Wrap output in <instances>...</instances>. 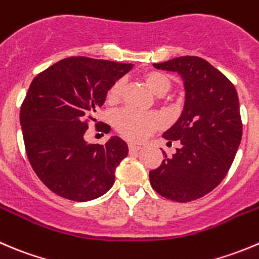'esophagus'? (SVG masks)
Here are the masks:
<instances>
[{
	"mask_svg": "<svg viewBox=\"0 0 259 259\" xmlns=\"http://www.w3.org/2000/svg\"><path fill=\"white\" fill-rule=\"evenodd\" d=\"M142 149V147H140L139 144H135V143H129V150L130 153H135L138 152V150Z\"/></svg>",
	"mask_w": 259,
	"mask_h": 259,
	"instance_id": "34e87169",
	"label": "esophagus"
}]
</instances>
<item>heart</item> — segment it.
<instances>
[{"instance_id": "1", "label": "heart", "mask_w": 259, "mask_h": 259, "mask_svg": "<svg viewBox=\"0 0 259 259\" xmlns=\"http://www.w3.org/2000/svg\"><path fill=\"white\" fill-rule=\"evenodd\" d=\"M148 89L155 96H163L172 87L169 77L160 72H148L143 77ZM122 91V81L115 82L107 91V101L115 102L120 99ZM164 124L159 114H147L135 111L133 109H124L114 115V125L124 137L133 140H143L152 134L154 130Z\"/></svg>"}]
</instances>
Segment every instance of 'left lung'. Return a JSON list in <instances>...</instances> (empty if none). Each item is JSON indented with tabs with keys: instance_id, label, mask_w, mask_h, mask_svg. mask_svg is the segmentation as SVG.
I'll return each mask as SVG.
<instances>
[{
	"instance_id": "1",
	"label": "left lung",
	"mask_w": 259,
	"mask_h": 259,
	"mask_svg": "<svg viewBox=\"0 0 259 259\" xmlns=\"http://www.w3.org/2000/svg\"><path fill=\"white\" fill-rule=\"evenodd\" d=\"M153 67L180 74L185 105L163 133L181 147L150 170V185L168 200L192 201L214 190L234 160L242 140L239 100L232 82L202 58L178 57Z\"/></svg>"
}]
</instances>
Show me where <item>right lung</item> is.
<instances>
[{
    "mask_svg": "<svg viewBox=\"0 0 259 259\" xmlns=\"http://www.w3.org/2000/svg\"><path fill=\"white\" fill-rule=\"evenodd\" d=\"M133 64L71 57L32 79L20 110L25 149L32 169L49 190L73 201L102 196L115 182V170L127 144L111 137L89 144L87 121L106 101L110 87ZM107 125L97 127L109 133Z\"/></svg>",
    "mask_w": 259,
    "mask_h": 259,
    "instance_id": "1",
    "label": "right lung"
}]
</instances>
